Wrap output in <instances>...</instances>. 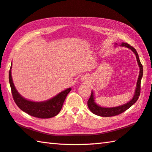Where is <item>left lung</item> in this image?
I'll use <instances>...</instances> for the list:
<instances>
[{"instance_id":"8db88e82","label":"left lung","mask_w":152,"mask_h":152,"mask_svg":"<svg viewBox=\"0 0 152 152\" xmlns=\"http://www.w3.org/2000/svg\"><path fill=\"white\" fill-rule=\"evenodd\" d=\"M118 45L117 43H115V45ZM120 46L130 49V50L135 53V55L136 56V59H137V64L139 65V67H140V74H139V76L137 81V84H136L134 94H133V96L132 99H131V101H129L128 102H127V103H125L124 104L120 105V106H118V107H103L100 106L99 104H97L96 102H95L94 95V93L93 91H92L91 96H90V99L88 101V107L92 113L98 115V116L107 117H113V116H115V115H119L121 113L125 111L126 110H127L129 108L132 107L133 104H135V102L137 101L139 96H140V90H141V86H140L141 80L143 76V66L140 62L138 53L135 48L132 47V46L129 45L128 43H123V42L121 43Z\"/></svg>"}]
</instances>
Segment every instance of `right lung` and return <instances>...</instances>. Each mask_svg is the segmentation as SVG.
<instances>
[{"label": "right lung", "mask_w": 152, "mask_h": 152, "mask_svg": "<svg viewBox=\"0 0 152 152\" xmlns=\"http://www.w3.org/2000/svg\"><path fill=\"white\" fill-rule=\"evenodd\" d=\"M11 68L12 64L9 74V83L14 101L20 110L31 116L40 118V119H48V118L53 117L60 113L67 95L72 90L71 88L64 90V91H61L55 96L47 101L41 102L29 101L23 97L17 91L12 81Z\"/></svg>", "instance_id": "1"}]
</instances>
